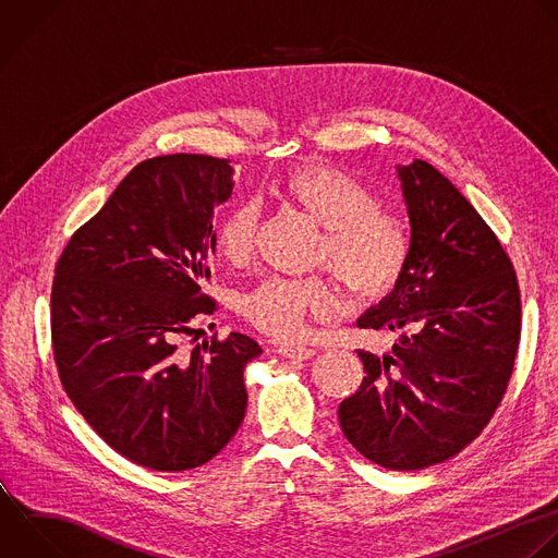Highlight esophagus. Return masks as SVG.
<instances>
[{
	"label": "esophagus",
	"instance_id": "esophagus-1",
	"mask_svg": "<svg viewBox=\"0 0 558 558\" xmlns=\"http://www.w3.org/2000/svg\"><path fill=\"white\" fill-rule=\"evenodd\" d=\"M277 353L283 355L290 362H305V360L316 355V349H310V347H286L283 344V347L277 349Z\"/></svg>",
	"mask_w": 558,
	"mask_h": 558
}]
</instances>
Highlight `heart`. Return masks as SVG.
Masks as SVG:
<instances>
[{"instance_id":"obj_1","label":"heart","mask_w":558,"mask_h":558,"mask_svg":"<svg viewBox=\"0 0 558 558\" xmlns=\"http://www.w3.org/2000/svg\"><path fill=\"white\" fill-rule=\"evenodd\" d=\"M281 190L323 227L316 262L327 264L353 296L377 299L392 290L410 257V235L397 216L379 209L377 196L366 185L338 168L307 163L292 170ZM257 222L255 205L231 209L216 235L220 255L233 264L246 262ZM336 301L333 288L323 277H268L242 294L240 312L272 338L294 342L305 338L307 316H331Z\"/></svg>"}]
</instances>
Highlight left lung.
Here are the masks:
<instances>
[{"label": "left lung", "instance_id": "1", "mask_svg": "<svg viewBox=\"0 0 558 558\" xmlns=\"http://www.w3.org/2000/svg\"><path fill=\"white\" fill-rule=\"evenodd\" d=\"M410 257L395 288L360 318L397 331L338 408L347 440L392 471L438 464L488 423L508 386L521 329L519 286L499 240L427 161L397 166Z\"/></svg>", "mask_w": 558, "mask_h": 558}]
</instances>
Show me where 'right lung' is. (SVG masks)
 I'll use <instances>...</instances> for the list:
<instances>
[{
	"label": "right lung",
	"mask_w": 558,
	"mask_h": 558,
	"mask_svg": "<svg viewBox=\"0 0 558 558\" xmlns=\"http://www.w3.org/2000/svg\"><path fill=\"white\" fill-rule=\"evenodd\" d=\"M235 168L207 155L140 163L65 246L52 286V344L65 392L118 453L155 471L209 462L246 412L244 368L262 347L238 331L181 351L211 314L214 216Z\"/></svg>",
	"instance_id": "obj_1"
}]
</instances>
